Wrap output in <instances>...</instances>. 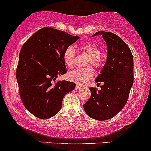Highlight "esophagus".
<instances>
[{
    "mask_svg": "<svg viewBox=\"0 0 151 151\" xmlns=\"http://www.w3.org/2000/svg\"><path fill=\"white\" fill-rule=\"evenodd\" d=\"M82 87L80 86V85H76V87H75V88L76 89H80V88H81Z\"/></svg>",
    "mask_w": 151,
    "mask_h": 151,
    "instance_id": "esophagus-1",
    "label": "esophagus"
}]
</instances>
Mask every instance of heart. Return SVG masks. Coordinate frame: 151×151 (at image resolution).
Segmentation results:
<instances>
[{"label":"heart","instance_id":"b5f03b06","mask_svg":"<svg viewBox=\"0 0 151 151\" xmlns=\"http://www.w3.org/2000/svg\"><path fill=\"white\" fill-rule=\"evenodd\" d=\"M80 50L82 52L88 54V58L85 66H91L96 69L101 66V50L92 42H86L80 46ZM76 50L73 46H68L64 50L63 53V59L65 64L69 68L74 67L75 64ZM93 77V70L91 67L78 68L68 73V79L74 82L78 85H84L88 83Z\"/></svg>","mask_w":151,"mask_h":151}]
</instances>
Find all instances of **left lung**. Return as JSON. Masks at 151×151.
Wrapping results in <instances>:
<instances>
[{
    "label": "left lung",
    "instance_id": "1",
    "mask_svg": "<svg viewBox=\"0 0 151 151\" xmlns=\"http://www.w3.org/2000/svg\"><path fill=\"white\" fill-rule=\"evenodd\" d=\"M107 45V58L96 79L101 90L90 88L91 96L83 107L87 115L98 121L110 119L124 107L134 82V60L128 45L112 32L98 31Z\"/></svg>",
    "mask_w": 151,
    "mask_h": 151
}]
</instances>
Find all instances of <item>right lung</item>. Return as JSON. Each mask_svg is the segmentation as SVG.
Here are the masks:
<instances>
[{
    "mask_svg": "<svg viewBox=\"0 0 151 151\" xmlns=\"http://www.w3.org/2000/svg\"><path fill=\"white\" fill-rule=\"evenodd\" d=\"M79 38L45 27L22 45L17 80L22 102L35 117L47 119L56 115L61 109L64 96L75 88L74 83L56 81V78L67 71L63 51Z\"/></svg>",
    "mask_w": 151,
    "mask_h": 151,
    "instance_id": "right-lung-1",
    "label": "right lung"
}]
</instances>
